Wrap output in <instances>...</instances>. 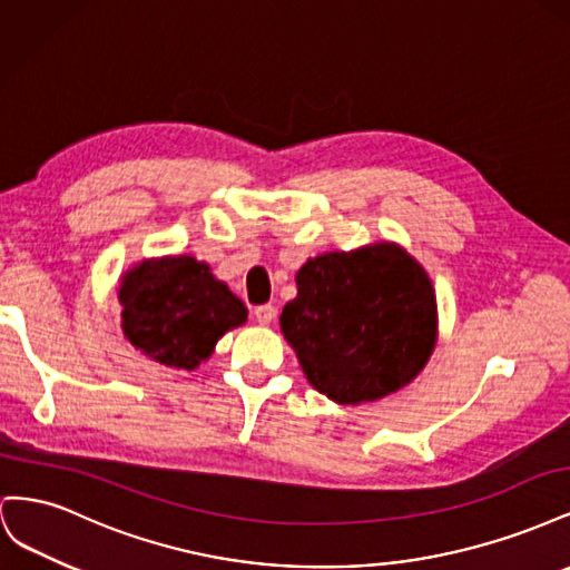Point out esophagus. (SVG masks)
<instances>
[{
  "instance_id": "34e87169",
  "label": "esophagus",
  "mask_w": 570,
  "mask_h": 570,
  "mask_svg": "<svg viewBox=\"0 0 570 570\" xmlns=\"http://www.w3.org/2000/svg\"><path fill=\"white\" fill-rule=\"evenodd\" d=\"M254 316H256V321H258V323L266 325V323H271V321L275 318V306H273V304H262V306H256V308H254Z\"/></svg>"
}]
</instances>
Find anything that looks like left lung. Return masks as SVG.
<instances>
[{
  "label": "left lung",
  "mask_w": 570,
  "mask_h": 570,
  "mask_svg": "<svg viewBox=\"0 0 570 570\" xmlns=\"http://www.w3.org/2000/svg\"><path fill=\"white\" fill-rule=\"evenodd\" d=\"M435 321L430 278L394 245L308 258L281 314L306 381L337 404L381 400L413 381L433 352Z\"/></svg>",
  "instance_id": "1"
}]
</instances>
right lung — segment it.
Segmentation results:
<instances>
[{
    "instance_id": "right-lung-1",
    "label": "right lung",
    "mask_w": 570,
    "mask_h": 570,
    "mask_svg": "<svg viewBox=\"0 0 570 570\" xmlns=\"http://www.w3.org/2000/svg\"><path fill=\"white\" fill-rule=\"evenodd\" d=\"M118 297L132 347L183 371L197 368L223 333L247 321L243 299L193 256L140 264L120 283Z\"/></svg>"
}]
</instances>
